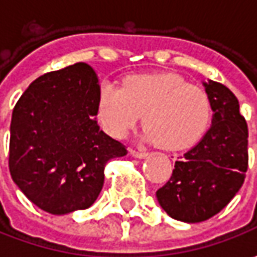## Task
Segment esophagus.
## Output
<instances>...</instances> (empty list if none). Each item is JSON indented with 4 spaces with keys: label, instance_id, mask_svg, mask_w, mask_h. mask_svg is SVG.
I'll use <instances>...</instances> for the list:
<instances>
[{
    "label": "esophagus",
    "instance_id": "34e87169",
    "mask_svg": "<svg viewBox=\"0 0 257 257\" xmlns=\"http://www.w3.org/2000/svg\"><path fill=\"white\" fill-rule=\"evenodd\" d=\"M130 154L136 157V159H144V157H147L149 153H146V152H140V150H134V149H130Z\"/></svg>",
    "mask_w": 257,
    "mask_h": 257
}]
</instances>
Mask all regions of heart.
Returning a JSON list of instances; mask_svg holds the SVG:
<instances>
[{"label":"heart","mask_w":257,"mask_h":257,"mask_svg":"<svg viewBox=\"0 0 257 257\" xmlns=\"http://www.w3.org/2000/svg\"><path fill=\"white\" fill-rule=\"evenodd\" d=\"M143 113V140L166 150H183L207 130L212 104L204 90L176 74L130 75L121 87L100 84L97 118L110 136L125 137Z\"/></svg>","instance_id":"1"}]
</instances>
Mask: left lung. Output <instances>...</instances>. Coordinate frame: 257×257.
Here are the masks:
<instances>
[{"label": "left lung", "instance_id": "1", "mask_svg": "<svg viewBox=\"0 0 257 257\" xmlns=\"http://www.w3.org/2000/svg\"><path fill=\"white\" fill-rule=\"evenodd\" d=\"M203 85L212 104V125L156 192L164 212L186 223L204 222L224 209L242 187L249 160L247 124L236 95L212 80Z\"/></svg>", "mask_w": 257, "mask_h": 257}]
</instances>
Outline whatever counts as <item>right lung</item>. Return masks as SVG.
Instances as JSON below:
<instances>
[{
  "label": "right lung",
  "mask_w": 257,
  "mask_h": 257,
  "mask_svg": "<svg viewBox=\"0 0 257 257\" xmlns=\"http://www.w3.org/2000/svg\"><path fill=\"white\" fill-rule=\"evenodd\" d=\"M98 87L93 68L77 63L38 77L15 104L10 173L44 212L90 207L103 189L107 162L127 154L97 124Z\"/></svg>",
  "instance_id": "obj_1"
}]
</instances>
